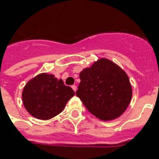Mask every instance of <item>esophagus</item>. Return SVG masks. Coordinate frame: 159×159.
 I'll use <instances>...</instances> for the list:
<instances>
[{
  "label": "esophagus",
  "instance_id": "esophagus-1",
  "mask_svg": "<svg viewBox=\"0 0 159 159\" xmlns=\"http://www.w3.org/2000/svg\"><path fill=\"white\" fill-rule=\"evenodd\" d=\"M72 89H74V92H76V91H77V86H76V85H72Z\"/></svg>",
  "mask_w": 159,
  "mask_h": 159
}]
</instances>
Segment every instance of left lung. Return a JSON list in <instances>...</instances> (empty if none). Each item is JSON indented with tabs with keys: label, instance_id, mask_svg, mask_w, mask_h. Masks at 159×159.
I'll list each match as a JSON object with an SVG mask.
<instances>
[{
	"label": "left lung",
	"instance_id": "left-lung-1",
	"mask_svg": "<svg viewBox=\"0 0 159 159\" xmlns=\"http://www.w3.org/2000/svg\"><path fill=\"white\" fill-rule=\"evenodd\" d=\"M79 76L76 95L96 118L110 121L125 112L132 98V88L127 74L118 65L101 58Z\"/></svg>",
	"mask_w": 159,
	"mask_h": 159
}]
</instances>
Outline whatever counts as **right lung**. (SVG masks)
<instances>
[{
    "mask_svg": "<svg viewBox=\"0 0 159 159\" xmlns=\"http://www.w3.org/2000/svg\"><path fill=\"white\" fill-rule=\"evenodd\" d=\"M75 94L71 87L53 74H40L27 82L22 92L26 110L34 118L48 120L60 114Z\"/></svg>",
    "mask_w": 159,
    "mask_h": 159,
    "instance_id": "obj_1",
    "label": "right lung"
}]
</instances>
